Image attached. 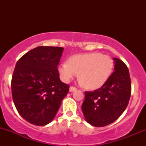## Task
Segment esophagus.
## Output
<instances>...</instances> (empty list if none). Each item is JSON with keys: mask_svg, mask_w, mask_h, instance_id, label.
<instances>
[{"mask_svg": "<svg viewBox=\"0 0 146 146\" xmlns=\"http://www.w3.org/2000/svg\"><path fill=\"white\" fill-rule=\"evenodd\" d=\"M77 90V88L74 86H71V87H70V88H69L70 92H73V91H75V90Z\"/></svg>", "mask_w": 146, "mask_h": 146, "instance_id": "esophagus-1", "label": "esophagus"}]
</instances>
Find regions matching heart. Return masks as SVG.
I'll list each match as a JSON object with an SVG mask.
<instances>
[{"label": "heart", "mask_w": 146, "mask_h": 146, "mask_svg": "<svg viewBox=\"0 0 146 146\" xmlns=\"http://www.w3.org/2000/svg\"><path fill=\"white\" fill-rule=\"evenodd\" d=\"M113 62L106 55L88 53L75 55L68 62L60 64L58 71L64 82H68L79 73V79L88 89L103 86L111 75Z\"/></svg>", "instance_id": "1"}]
</instances>
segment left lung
Instances as JSON below:
<instances>
[{
    "instance_id": "obj_1",
    "label": "left lung",
    "mask_w": 146,
    "mask_h": 146,
    "mask_svg": "<svg viewBox=\"0 0 146 146\" xmlns=\"http://www.w3.org/2000/svg\"><path fill=\"white\" fill-rule=\"evenodd\" d=\"M114 71L101 88L85 92L82 110L85 119L96 127L116 121L128 104L131 82L128 68L123 61L114 58Z\"/></svg>"
}]
</instances>
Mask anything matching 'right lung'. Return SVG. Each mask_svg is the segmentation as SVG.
Instances as JSON below:
<instances>
[{
  "label": "right lung",
  "instance_id": "obj_1",
  "mask_svg": "<svg viewBox=\"0 0 146 146\" xmlns=\"http://www.w3.org/2000/svg\"><path fill=\"white\" fill-rule=\"evenodd\" d=\"M64 48L40 46L22 56L11 79L13 101L18 113L36 125L54 119L69 86L61 82L58 65Z\"/></svg>",
  "mask_w": 146,
  "mask_h": 146
}]
</instances>
